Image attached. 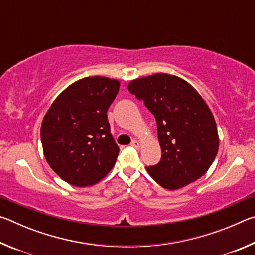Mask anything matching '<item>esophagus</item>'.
<instances>
[{
  "label": "esophagus",
  "instance_id": "1",
  "mask_svg": "<svg viewBox=\"0 0 255 255\" xmlns=\"http://www.w3.org/2000/svg\"><path fill=\"white\" fill-rule=\"evenodd\" d=\"M130 145L132 146V147L138 148V147H139V145H140V144H139V141H137V140H132Z\"/></svg>",
  "mask_w": 255,
  "mask_h": 255
}]
</instances>
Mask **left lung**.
<instances>
[{
  "instance_id": "1",
  "label": "left lung",
  "mask_w": 255,
  "mask_h": 255,
  "mask_svg": "<svg viewBox=\"0 0 255 255\" xmlns=\"http://www.w3.org/2000/svg\"><path fill=\"white\" fill-rule=\"evenodd\" d=\"M128 90L156 119L162 156L146 167L149 175L169 190L204 175L217 155L219 140L214 116L200 94L188 82L164 73L131 81Z\"/></svg>"
}]
</instances>
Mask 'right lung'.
<instances>
[{"label":"right lung","mask_w":255,"mask_h":255,"mask_svg":"<svg viewBox=\"0 0 255 255\" xmlns=\"http://www.w3.org/2000/svg\"><path fill=\"white\" fill-rule=\"evenodd\" d=\"M119 81L85 77L63 91L45 115L40 137L49 166L75 187L97 183L109 173L119 148L110 133L107 111Z\"/></svg>","instance_id":"1"}]
</instances>
